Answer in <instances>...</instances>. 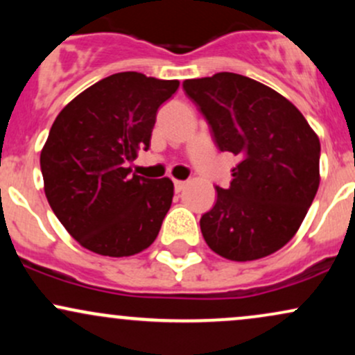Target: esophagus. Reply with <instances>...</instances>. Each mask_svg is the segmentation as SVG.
I'll return each instance as SVG.
<instances>
[{
    "mask_svg": "<svg viewBox=\"0 0 355 355\" xmlns=\"http://www.w3.org/2000/svg\"><path fill=\"white\" fill-rule=\"evenodd\" d=\"M173 185H175V191H177V193H180V191H182L183 189H185L187 183L182 182V180H175Z\"/></svg>",
    "mask_w": 355,
    "mask_h": 355,
    "instance_id": "34e87169",
    "label": "esophagus"
}]
</instances>
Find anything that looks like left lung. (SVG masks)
I'll list each match as a JSON object with an SVG mask.
<instances>
[{
    "mask_svg": "<svg viewBox=\"0 0 355 355\" xmlns=\"http://www.w3.org/2000/svg\"><path fill=\"white\" fill-rule=\"evenodd\" d=\"M183 89L220 152L240 160L200 218L207 245L235 262L274 254L299 230L319 189V137L285 96L237 73L185 80Z\"/></svg>",
    "mask_w": 355,
    "mask_h": 355,
    "instance_id": "obj_1",
    "label": "left lung"
}]
</instances>
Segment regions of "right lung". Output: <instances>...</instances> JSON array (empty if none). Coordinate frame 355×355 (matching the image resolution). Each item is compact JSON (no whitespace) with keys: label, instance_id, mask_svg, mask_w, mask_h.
<instances>
[{"label":"right lung","instance_id":"1","mask_svg":"<svg viewBox=\"0 0 355 355\" xmlns=\"http://www.w3.org/2000/svg\"><path fill=\"white\" fill-rule=\"evenodd\" d=\"M178 80L144 73L107 76L56 116L44 144V195L81 247L108 257L145 250L160 232L173 198L170 178H145L126 166L150 148L157 112Z\"/></svg>","mask_w":355,"mask_h":355}]
</instances>
